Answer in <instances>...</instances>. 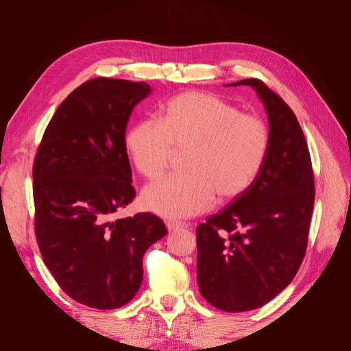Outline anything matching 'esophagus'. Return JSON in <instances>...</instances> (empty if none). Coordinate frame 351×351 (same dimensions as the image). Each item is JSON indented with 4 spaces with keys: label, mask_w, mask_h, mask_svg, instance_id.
<instances>
[{
    "label": "esophagus",
    "mask_w": 351,
    "mask_h": 351,
    "mask_svg": "<svg viewBox=\"0 0 351 351\" xmlns=\"http://www.w3.org/2000/svg\"><path fill=\"white\" fill-rule=\"evenodd\" d=\"M165 226H167L168 231H177V230H182V228L187 227L186 222H180V221H167Z\"/></svg>",
    "instance_id": "obj_1"
}]
</instances>
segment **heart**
I'll list each match as a JSON object with an SVG mask.
<instances>
[{"label":"heart","instance_id":"b5f03b06","mask_svg":"<svg viewBox=\"0 0 351 351\" xmlns=\"http://www.w3.org/2000/svg\"><path fill=\"white\" fill-rule=\"evenodd\" d=\"M271 134L262 117L241 112L214 93L184 92L169 99L162 121L146 119L127 133L134 168L156 180L183 154L182 176L167 177L142 193L146 209L165 218H189L214 200H232L256 182L269 152Z\"/></svg>","mask_w":351,"mask_h":351}]
</instances>
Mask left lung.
Here are the masks:
<instances>
[{"label":"left lung","instance_id":"8db88e82","mask_svg":"<svg viewBox=\"0 0 351 351\" xmlns=\"http://www.w3.org/2000/svg\"><path fill=\"white\" fill-rule=\"evenodd\" d=\"M249 84L269 119V152L256 182L196 228L197 284L224 312L271 302L291 282L306 254L315 204L312 159L302 127L281 97L259 79Z\"/></svg>","mask_w":351,"mask_h":351}]
</instances>
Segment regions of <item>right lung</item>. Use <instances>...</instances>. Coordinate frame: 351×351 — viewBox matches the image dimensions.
Returning <instances> with one entry per match:
<instances>
[{"instance_id":"add662e5","label":"right lung","mask_w":351,"mask_h":351,"mask_svg":"<svg viewBox=\"0 0 351 351\" xmlns=\"http://www.w3.org/2000/svg\"><path fill=\"white\" fill-rule=\"evenodd\" d=\"M149 84L97 77L74 89L48 123L34 161L35 234L60 289L84 306L129 303L147 247L167 234L151 212L115 219L136 196L125 129Z\"/></svg>"}]
</instances>
